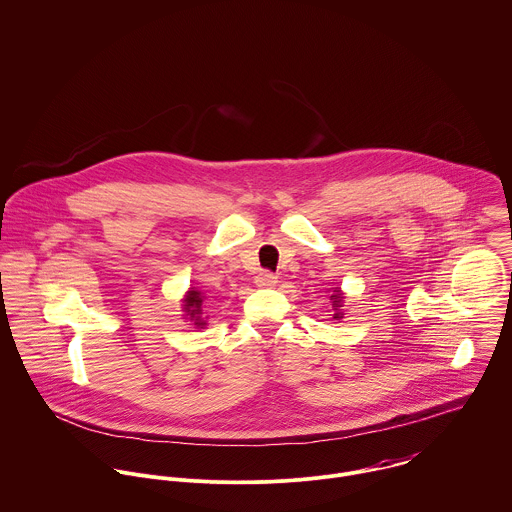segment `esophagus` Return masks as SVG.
Here are the masks:
<instances>
[{
	"instance_id": "1",
	"label": "esophagus",
	"mask_w": 512,
	"mask_h": 512,
	"mask_svg": "<svg viewBox=\"0 0 512 512\" xmlns=\"http://www.w3.org/2000/svg\"><path fill=\"white\" fill-rule=\"evenodd\" d=\"M278 284V278L272 272H260L256 276V286L258 288H274Z\"/></svg>"
}]
</instances>
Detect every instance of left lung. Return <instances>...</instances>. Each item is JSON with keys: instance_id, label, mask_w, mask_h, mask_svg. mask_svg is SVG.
I'll return each instance as SVG.
<instances>
[{"instance_id": "left-lung-1", "label": "left lung", "mask_w": 512, "mask_h": 512, "mask_svg": "<svg viewBox=\"0 0 512 512\" xmlns=\"http://www.w3.org/2000/svg\"><path fill=\"white\" fill-rule=\"evenodd\" d=\"M344 292L340 288H332V294H330V308H332V320H342L344 318Z\"/></svg>"}]
</instances>
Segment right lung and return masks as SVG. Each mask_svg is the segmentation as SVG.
<instances>
[{"label": "right lung", "instance_id": "1", "mask_svg": "<svg viewBox=\"0 0 512 512\" xmlns=\"http://www.w3.org/2000/svg\"><path fill=\"white\" fill-rule=\"evenodd\" d=\"M204 292L196 286H190L182 298V316L192 322L194 328H206L208 316H204Z\"/></svg>", "mask_w": 512, "mask_h": 512}]
</instances>
